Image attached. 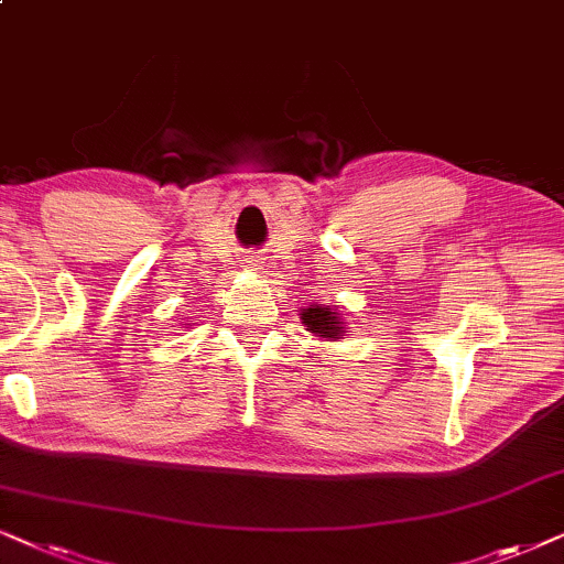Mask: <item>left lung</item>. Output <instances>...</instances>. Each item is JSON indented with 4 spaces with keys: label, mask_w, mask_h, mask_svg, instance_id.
I'll return each mask as SVG.
<instances>
[{
    "label": "left lung",
    "mask_w": 564,
    "mask_h": 564,
    "mask_svg": "<svg viewBox=\"0 0 564 564\" xmlns=\"http://www.w3.org/2000/svg\"><path fill=\"white\" fill-rule=\"evenodd\" d=\"M302 325L317 337H327V340H340L345 333L340 314L327 310L325 304H312L310 310H302Z\"/></svg>",
    "instance_id": "1"
}]
</instances>
